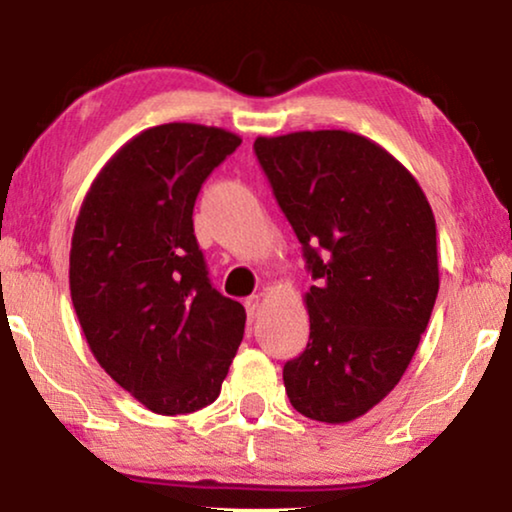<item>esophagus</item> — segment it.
Listing matches in <instances>:
<instances>
[{
  "label": "esophagus",
  "instance_id": "esophagus-1",
  "mask_svg": "<svg viewBox=\"0 0 512 512\" xmlns=\"http://www.w3.org/2000/svg\"><path fill=\"white\" fill-rule=\"evenodd\" d=\"M244 305H247L249 319H254L256 314H258V310H261V305H263V296H258V293H256V296H249L247 303H244Z\"/></svg>",
  "mask_w": 512,
  "mask_h": 512
}]
</instances>
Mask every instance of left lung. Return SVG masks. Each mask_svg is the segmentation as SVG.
<instances>
[{
  "label": "left lung",
  "instance_id": "8db88e82",
  "mask_svg": "<svg viewBox=\"0 0 512 512\" xmlns=\"http://www.w3.org/2000/svg\"><path fill=\"white\" fill-rule=\"evenodd\" d=\"M258 163L303 244L310 342L286 361L300 415L342 424L401 380L438 296L436 219L415 177L347 130L258 137Z\"/></svg>",
  "mask_w": 512,
  "mask_h": 512
}]
</instances>
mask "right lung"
<instances>
[{
    "instance_id": "right-lung-1",
    "label": "right lung",
    "mask_w": 512,
    "mask_h": 512,
    "mask_svg": "<svg viewBox=\"0 0 512 512\" xmlns=\"http://www.w3.org/2000/svg\"><path fill=\"white\" fill-rule=\"evenodd\" d=\"M242 139L198 123L139 132L83 198L69 291L88 347L111 380L158 415L214 403L247 312L209 282L193 233L202 184Z\"/></svg>"
}]
</instances>
